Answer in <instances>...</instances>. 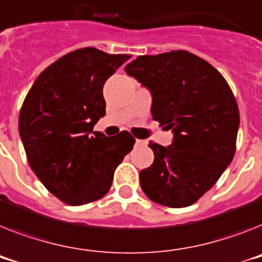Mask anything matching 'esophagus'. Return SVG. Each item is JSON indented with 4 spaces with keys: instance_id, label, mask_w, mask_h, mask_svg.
Wrapping results in <instances>:
<instances>
[{
    "instance_id": "34e87169",
    "label": "esophagus",
    "mask_w": 262,
    "mask_h": 262,
    "mask_svg": "<svg viewBox=\"0 0 262 262\" xmlns=\"http://www.w3.org/2000/svg\"><path fill=\"white\" fill-rule=\"evenodd\" d=\"M136 145L141 146V145H145V141H142V140H136Z\"/></svg>"
}]
</instances>
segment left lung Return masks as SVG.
<instances>
[{"mask_svg": "<svg viewBox=\"0 0 262 262\" xmlns=\"http://www.w3.org/2000/svg\"><path fill=\"white\" fill-rule=\"evenodd\" d=\"M125 72L151 92L153 120L174 133L168 148L149 142L155 161L140 172L142 190L160 205H193L234 157L239 112L229 83L186 50L138 56Z\"/></svg>", "mask_w": 262, "mask_h": 262, "instance_id": "1", "label": "left lung"}]
</instances>
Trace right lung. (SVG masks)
I'll return each mask as SVG.
<instances>
[{
  "mask_svg": "<svg viewBox=\"0 0 262 262\" xmlns=\"http://www.w3.org/2000/svg\"><path fill=\"white\" fill-rule=\"evenodd\" d=\"M130 58L96 48L70 52L36 78L19 111L18 130L30 168L67 205L97 201L136 140L93 132L105 116V81Z\"/></svg>",
  "mask_w": 262,
  "mask_h": 262,
  "instance_id": "obj_1",
  "label": "right lung"
}]
</instances>
